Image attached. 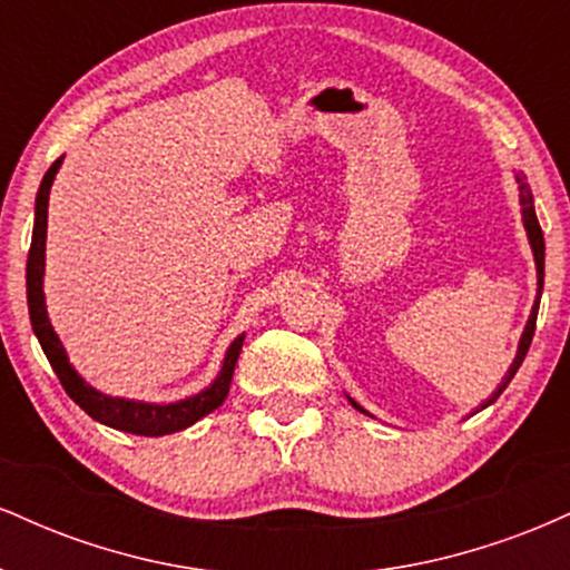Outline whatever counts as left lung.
Wrapping results in <instances>:
<instances>
[{
  "mask_svg": "<svg viewBox=\"0 0 570 570\" xmlns=\"http://www.w3.org/2000/svg\"><path fill=\"white\" fill-rule=\"evenodd\" d=\"M517 181H520V203H522V222H525V230H528V238H531V246H533V257H535V271H539V299H541V286H544V233H541V225H539V219H535V208H533V195H531V187H528V181H525V176H517ZM539 299H535V305H533V311H531V318H528V326H525V332H522V337H520V348H517V356H514V362H512V367H509V372H507V377H503V383L499 385V389L493 391V396L488 399L485 404H482V407H488V404H493L495 399L501 396V391L507 389L509 383H512V377H514V372L520 370V364H522V358H525V353H528V348H531V340H533V332H535V316H539ZM353 407L356 410H362L358 407L356 402H351ZM480 407V410H482ZM364 412V410H362Z\"/></svg>",
  "mask_w": 570,
  "mask_h": 570,
  "instance_id": "1",
  "label": "left lung"
}]
</instances>
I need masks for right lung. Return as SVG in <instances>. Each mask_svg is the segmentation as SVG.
I'll return each instance as SVG.
<instances>
[{"label":"right lung","instance_id":"obj_1","mask_svg":"<svg viewBox=\"0 0 570 570\" xmlns=\"http://www.w3.org/2000/svg\"><path fill=\"white\" fill-rule=\"evenodd\" d=\"M58 166V158L53 166L45 174L42 185L37 193V217H35V235H31V248H29V263H26V297H29V316L31 326H35V335L42 345L45 356H48L50 367L56 370L58 381H61L63 391L75 399L80 407L88 412L90 417L104 426H112L117 431H128V434L139 436H163L174 434L193 426L195 421H200L203 415L214 412L225 402L227 391H230L233 370L238 362L240 345H244V335L235 337L233 345L227 348L225 364H222L219 377L208 385L200 394L181 399L176 404H147V402H130V399H115L96 391L94 385H88L77 375L75 367L69 364L67 351H63L61 340L50 326L48 311H45V292H42V276H45V238H48V195L50 185H53Z\"/></svg>","mask_w":570,"mask_h":570}]
</instances>
